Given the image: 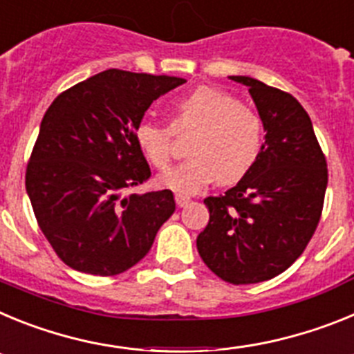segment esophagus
I'll return each instance as SVG.
<instances>
[{
  "label": "esophagus",
  "mask_w": 354,
  "mask_h": 354,
  "mask_svg": "<svg viewBox=\"0 0 354 354\" xmlns=\"http://www.w3.org/2000/svg\"><path fill=\"white\" fill-rule=\"evenodd\" d=\"M175 204L179 205V207H186L189 204V196L186 195H175Z\"/></svg>",
  "instance_id": "esophagus-1"
}]
</instances>
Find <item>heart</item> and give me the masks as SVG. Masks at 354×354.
I'll return each mask as SVG.
<instances>
[{
	"instance_id": "b5f03b06",
	"label": "heart",
	"mask_w": 354,
	"mask_h": 354,
	"mask_svg": "<svg viewBox=\"0 0 354 354\" xmlns=\"http://www.w3.org/2000/svg\"><path fill=\"white\" fill-rule=\"evenodd\" d=\"M171 131H196L187 147L193 158L159 177L161 186L184 195L200 192L214 180H241L257 162L264 142L261 115L212 86H198L180 99L174 109ZM171 131L149 120L140 122L134 131L136 145L158 170H167L174 158Z\"/></svg>"
}]
</instances>
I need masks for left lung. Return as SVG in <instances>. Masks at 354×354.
I'll return each mask as SVG.
<instances>
[{"label": "left lung", "instance_id": "obj_1", "mask_svg": "<svg viewBox=\"0 0 354 354\" xmlns=\"http://www.w3.org/2000/svg\"><path fill=\"white\" fill-rule=\"evenodd\" d=\"M230 80L248 86L264 143L236 186L204 200L209 223L196 248L221 280L246 286L283 273L301 255L321 220L328 170L310 117L290 93L248 76Z\"/></svg>", "mask_w": 354, "mask_h": 354}]
</instances>
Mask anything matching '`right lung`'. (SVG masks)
Instances as JSON below:
<instances>
[{
  "instance_id": "obj_1",
  "label": "right lung",
  "mask_w": 354,
  "mask_h": 354,
  "mask_svg": "<svg viewBox=\"0 0 354 354\" xmlns=\"http://www.w3.org/2000/svg\"><path fill=\"white\" fill-rule=\"evenodd\" d=\"M184 83L109 68L49 106L28 162L26 192L40 230L68 268L124 273L145 257L174 214L170 189H127L150 177L134 131L156 99Z\"/></svg>"
}]
</instances>
